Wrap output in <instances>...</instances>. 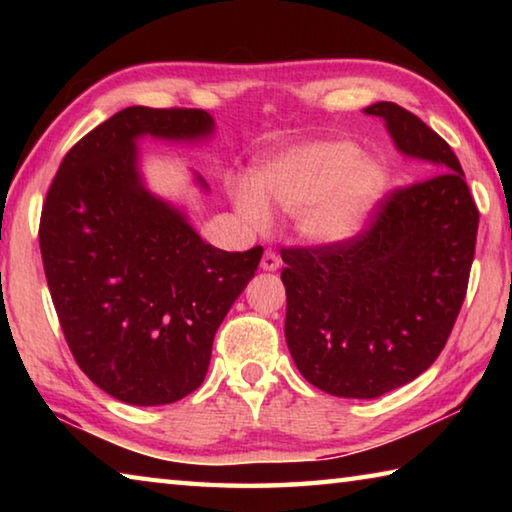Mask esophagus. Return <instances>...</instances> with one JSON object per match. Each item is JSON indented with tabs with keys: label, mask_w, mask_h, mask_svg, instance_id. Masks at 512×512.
I'll return each mask as SVG.
<instances>
[{
	"label": "esophagus",
	"mask_w": 512,
	"mask_h": 512,
	"mask_svg": "<svg viewBox=\"0 0 512 512\" xmlns=\"http://www.w3.org/2000/svg\"><path fill=\"white\" fill-rule=\"evenodd\" d=\"M259 266H262L264 271H277V268H280V255H277L275 250H266Z\"/></svg>",
	"instance_id": "1"
}]
</instances>
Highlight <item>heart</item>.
<instances>
[{"instance_id":"b5f03b06","label":"heart","mask_w":512,"mask_h":512,"mask_svg":"<svg viewBox=\"0 0 512 512\" xmlns=\"http://www.w3.org/2000/svg\"><path fill=\"white\" fill-rule=\"evenodd\" d=\"M384 187V169L359 158L357 146L320 140L273 155L257 169L253 185L232 189V201L255 228H266L271 207H280L300 216V228L309 239L336 244L366 225Z\"/></svg>"}]
</instances>
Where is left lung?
<instances>
[{"mask_svg":"<svg viewBox=\"0 0 512 512\" xmlns=\"http://www.w3.org/2000/svg\"><path fill=\"white\" fill-rule=\"evenodd\" d=\"M386 121L424 180L397 187L366 230L316 248H284V336L309 384L372 400L422 375L452 334L474 259L479 210L443 137L391 101Z\"/></svg>","mask_w":512,"mask_h":512,"instance_id":"8db88e82","label":"left lung"}]
</instances>
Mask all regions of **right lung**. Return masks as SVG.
I'll return each mask as SVG.
<instances>
[{
    "mask_svg": "<svg viewBox=\"0 0 512 512\" xmlns=\"http://www.w3.org/2000/svg\"><path fill=\"white\" fill-rule=\"evenodd\" d=\"M212 133L205 110H119L67 151L42 205L40 253L67 345L119 402L160 406L196 391L216 329L262 259V246L205 244L185 212L142 183L140 137Z\"/></svg>",
    "mask_w": 512,
    "mask_h": 512,
    "instance_id": "1",
    "label": "right lung"
}]
</instances>
